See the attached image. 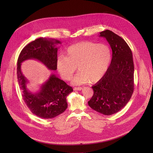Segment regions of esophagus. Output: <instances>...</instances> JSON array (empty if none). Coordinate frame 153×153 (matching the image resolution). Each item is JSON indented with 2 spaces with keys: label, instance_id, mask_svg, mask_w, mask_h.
I'll list each match as a JSON object with an SVG mask.
<instances>
[{
  "label": "esophagus",
  "instance_id": "esophagus-1",
  "mask_svg": "<svg viewBox=\"0 0 153 153\" xmlns=\"http://www.w3.org/2000/svg\"><path fill=\"white\" fill-rule=\"evenodd\" d=\"M82 89V87H74V91H80Z\"/></svg>",
  "mask_w": 153,
  "mask_h": 153
}]
</instances>
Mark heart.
<instances>
[{
  "instance_id": "heart-1",
  "label": "heart",
  "mask_w": 153,
  "mask_h": 153,
  "mask_svg": "<svg viewBox=\"0 0 153 153\" xmlns=\"http://www.w3.org/2000/svg\"><path fill=\"white\" fill-rule=\"evenodd\" d=\"M111 60V51L106 43L80 42L69 47L65 56L58 57L56 67L62 79L69 80L77 67L79 71L72 79L73 85L94 83L105 75Z\"/></svg>"
}]
</instances>
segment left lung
I'll list each match as a JSON object with an SVG mask.
<instances>
[{"mask_svg": "<svg viewBox=\"0 0 153 153\" xmlns=\"http://www.w3.org/2000/svg\"><path fill=\"white\" fill-rule=\"evenodd\" d=\"M112 49V60L102 78L92 86L94 94L88 105L97 112L109 116L125 106L134 91V67L131 50L126 42L113 31L100 33Z\"/></svg>", "mask_w": 153, "mask_h": 153, "instance_id": "left-lung-1", "label": "left lung"}]
</instances>
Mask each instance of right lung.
I'll return each instance as SVG.
<instances>
[{
	"instance_id": "obj_1",
	"label": "right lung",
	"mask_w": 153,
	"mask_h": 153,
	"mask_svg": "<svg viewBox=\"0 0 153 153\" xmlns=\"http://www.w3.org/2000/svg\"><path fill=\"white\" fill-rule=\"evenodd\" d=\"M60 42L40 37L30 42L21 51L17 60V76L22 98L31 113L43 119L54 118L63 113L68 107L67 96L73 91L71 86L54 74L42 85L37 93H32L27 88L28 80L21 71V63L34 59L44 64L50 70H56L57 47Z\"/></svg>"
}]
</instances>
